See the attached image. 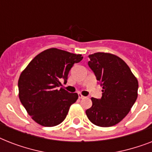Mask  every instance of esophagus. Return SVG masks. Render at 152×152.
<instances>
[{
    "instance_id": "esophagus-1",
    "label": "esophagus",
    "mask_w": 152,
    "mask_h": 152,
    "mask_svg": "<svg viewBox=\"0 0 152 152\" xmlns=\"http://www.w3.org/2000/svg\"><path fill=\"white\" fill-rule=\"evenodd\" d=\"M79 99H84V98H86L85 96H83V95H81V94H79Z\"/></svg>"
}]
</instances>
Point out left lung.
Masks as SVG:
<instances>
[{
    "instance_id": "1",
    "label": "left lung",
    "mask_w": 152,
    "mask_h": 152,
    "mask_svg": "<svg viewBox=\"0 0 152 152\" xmlns=\"http://www.w3.org/2000/svg\"><path fill=\"white\" fill-rule=\"evenodd\" d=\"M88 65L102 86L100 99L91 98L88 119L100 127L117 125L129 113L138 95V80L127 64L109 53L89 55Z\"/></svg>"
}]
</instances>
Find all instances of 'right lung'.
<instances>
[{
  "label": "right lung",
  "instance_id": "add662e5",
  "mask_svg": "<svg viewBox=\"0 0 152 152\" xmlns=\"http://www.w3.org/2000/svg\"><path fill=\"white\" fill-rule=\"evenodd\" d=\"M82 59L81 54L50 48L37 55L21 72L19 98L35 122L53 127L65 119L78 95L57 88L61 84V79L67 82L71 68Z\"/></svg>",
  "mask_w": 152,
  "mask_h": 152
}]
</instances>
